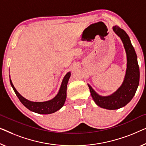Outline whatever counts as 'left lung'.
Segmentation results:
<instances>
[{"label":"left lung","mask_w":146,"mask_h":146,"mask_svg":"<svg viewBox=\"0 0 146 146\" xmlns=\"http://www.w3.org/2000/svg\"><path fill=\"white\" fill-rule=\"evenodd\" d=\"M113 30L122 41L126 53L127 69L124 81L116 92L106 96L98 94L88 84L91 96L95 103L100 107L108 110H116L126 106L135 95L139 81L137 55L130 38L126 32L118 26H114Z\"/></svg>","instance_id":"left-lung-1"}]
</instances>
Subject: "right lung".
I'll list each match as a JSON object with an SVG mask.
<instances>
[{"label": "right lung", "instance_id": "obj_1", "mask_svg": "<svg viewBox=\"0 0 146 146\" xmlns=\"http://www.w3.org/2000/svg\"><path fill=\"white\" fill-rule=\"evenodd\" d=\"M70 76V72H68L65 75L57 95L53 99L45 102H32L26 99L16 91L11 79H10V82H11V85L14 93H16V96L19 98L20 101L28 109L38 114H49L57 111L64 105L67 96V85Z\"/></svg>", "mask_w": 146, "mask_h": 146}]
</instances>
